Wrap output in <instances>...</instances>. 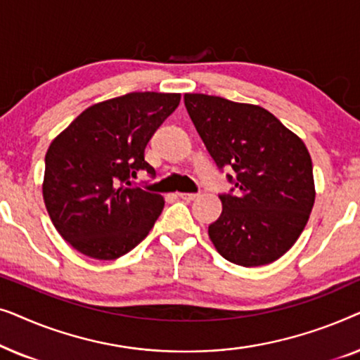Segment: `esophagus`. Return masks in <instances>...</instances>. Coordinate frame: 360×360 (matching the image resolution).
Masks as SVG:
<instances>
[{"label":"esophagus","mask_w":360,"mask_h":360,"mask_svg":"<svg viewBox=\"0 0 360 360\" xmlns=\"http://www.w3.org/2000/svg\"><path fill=\"white\" fill-rule=\"evenodd\" d=\"M176 195H179V198L186 200V201H191V200L198 198V193H176Z\"/></svg>","instance_id":"1"}]
</instances>
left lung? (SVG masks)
<instances>
[{
    "instance_id": "8db88e82",
    "label": "left lung",
    "mask_w": 360,
    "mask_h": 360,
    "mask_svg": "<svg viewBox=\"0 0 360 360\" xmlns=\"http://www.w3.org/2000/svg\"><path fill=\"white\" fill-rule=\"evenodd\" d=\"M186 111L210 155L234 185L219 195L223 213L208 234L218 252L243 267L282 257L314 205L313 164L304 142L272 112L221 96L186 93Z\"/></svg>"
}]
</instances>
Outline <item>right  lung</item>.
I'll list each match as a JSON object with an SVG mask.
<instances>
[{
  "label": "right lung",
  "mask_w": 360,
  "mask_h": 360,
  "mask_svg": "<svg viewBox=\"0 0 360 360\" xmlns=\"http://www.w3.org/2000/svg\"><path fill=\"white\" fill-rule=\"evenodd\" d=\"M180 103L179 93L134 91L96 103L46 154L42 195L58 234L83 255L115 260L149 234L164 198L131 185L147 142Z\"/></svg>",
  "instance_id": "obj_1"
}]
</instances>
